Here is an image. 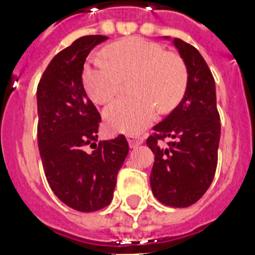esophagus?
<instances>
[{"mask_svg": "<svg viewBox=\"0 0 255 255\" xmlns=\"http://www.w3.org/2000/svg\"><path fill=\"white\" fill-rule=\"evenodd\" d=\"M142 141H144V140H142L141 137H137V136H129V137H128V144H129L131 148H136V146L141 145Z\"/></svg>", "mask_w": 255, "mask_h": 255, "instance_id": "esophagus-1", "label": "esophagus"}]
</instances>
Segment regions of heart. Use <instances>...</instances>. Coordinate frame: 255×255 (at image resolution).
I'll list each match as a JSON object with an SVG mask.
<instances>
[{
    "instance_id": "1",
    "label": "heart",
    "mask_w": 255,
    "mask_h": 255,
    "mask_svg": "<svg viewBox=\"0 0 255 255\" xmlns=\"http://www.w3.org/2000/svg\"><path fill=\"white\" fill-rule=\"evenodd\" d=\"M110 63L94 57L82 72L85 90L93 102H111L121 90L122 80H129L132 97L118 99L105 110L110 131L137 134L162 113L177 106L186 92L187 70L175 53L141 38L117 41L105 49Z\"/></svg>"
}]
</instances>
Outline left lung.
Here are the masks:
<instances>
[{
	"label": "left lung",
	"mask_w": 255,
	"mask_h": 255,
	"mask_svg": "<svg viewBox=\"0 0 255 255\" xmlns=\"http://www.w3.org/2000/svg\"><path fill=\"white\" fill-rule=\"evenodd\" d=\"M171 40L169 36H163ZM187 70V86L178 106L156 124L146 145L154 154L150 187L165 206L183 208L204 195L212 183L220 142V117L210 68L199 51L181 39L171 40ZM175 140L166 148L158 140Z\"/></svg>",
	"instance_id": "8db88e82"
}]
</instances>
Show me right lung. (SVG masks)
Instances as JSON below:
<instances>
[{
    "label": "right lung",
    "mask_w": 255,
    "mask_h": 255,
    "mask_svg": "<svg viewBox=\"0 0 255 255\" xmlns=\"http://www.w3.org/2000/svg\"><path fill=\"white\" fill-rule=\"evenodd\" d=\"M107 39L89 35L74 40L51 60L36 90L38 145L45 178L53 194L80 212L109 206L129 149L123 134L97 144L101 115L82 84L85 60ZM86 145L95 150L88 153Z\"/></svg>",
    "instance_id": "1"
}]
</instances>
